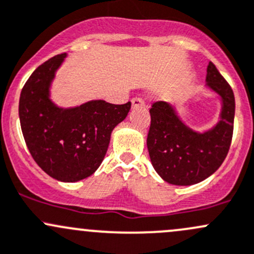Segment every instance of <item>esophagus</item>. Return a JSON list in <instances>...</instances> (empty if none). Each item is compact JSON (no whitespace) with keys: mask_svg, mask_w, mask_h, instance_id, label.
<instances>
[{"mask_svg":"<svg viewBox=\"0 0 254 254\" xmlns=\"http://www.w3.org/2000/svg\"><path fill=\"white\" fill-rule=\"evenodd\" d=\"M131 103H132V107H134V108H137V107H143V106H145V101H143L141 97H137V96L132 98Z\"/></svg>","mask_w":254,"mask_h":254,"instance_id":"obj_1","label":"esophagus"}]
</instances>
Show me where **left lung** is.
<instances>
[{"label":"left lung","mask_w":254,"mask_h":254,"mask_svg":"<svg viewBox=\"0 0 254 254\" xmlns=\"http://www.w3.org/2000/svg\"><path fill=\"white\" fill-rule=\"evenodd\" d=\"M208 85L221 96V120L210 131L197 134L180 122L172 106L163 101L149 108L147 148L152 165L167 183L193 185L212 175L225 159L234 134L235 97L214 63L207 68Z\"/></svg>","instance_id":"obj_1"}]
</instances>
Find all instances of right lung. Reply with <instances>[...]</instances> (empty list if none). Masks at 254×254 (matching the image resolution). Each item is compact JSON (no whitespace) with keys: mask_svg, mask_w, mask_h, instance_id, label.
Instances as JSON below:
<instances>
[{"mask_svg":"<svg viewBox=\"0 0 254 254\" xmlns=\"http://www.w3.org/2000/svg\"><path fill=\"white\" fill-rule=\"evenodd\" d=\"M64 57L65 53L50 58L29 76L20 92L19 119L37 165L53 179L74 183L100 167L112 130L127 118L131 102L112 105L100 100L71 109L56 107L49 87Z\"/></svg>","mask_w":254,"mask_h":254,"instance_id":"add662e5","label":"right lung"}]
</instances>
